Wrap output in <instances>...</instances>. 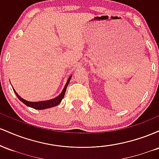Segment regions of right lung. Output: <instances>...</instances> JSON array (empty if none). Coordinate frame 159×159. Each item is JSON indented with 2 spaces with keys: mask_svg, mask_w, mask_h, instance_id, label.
I'll return each instance as SVG.
<instances>
[{
  "mask_svg": "<svg viewBox=\"0 0 159 159\" xmlns=\"http://www.w3.org/2000/svg\"><path fill=\"white\" fill-rule=\"evenodd\" d=\"M71 78H72V76H70V77L69 78V79L67 80V82H66V84L64 88H63V91H62L61 93L60 94L59 96H57L56 98H52V99L47 100V101H42V102H29V101H26V100L21 98V96H20L16 92V90H14V89H13V90H14V92H15L16 96H17V97L20 99V101L22 102L25 104V105H26L27 106L33 107V108L36 109V110H43V109H46V108H49V107H54V106H56V105H59V104L61 103L62 99H63V97H64L66 90V87L69 84V81H70Z\"/></svg>",
  "mask_w": 159,
  "mask_h": 159,
  "instance_id": "right-lung-1",
  "label": "right lung"
}]
</instances>
